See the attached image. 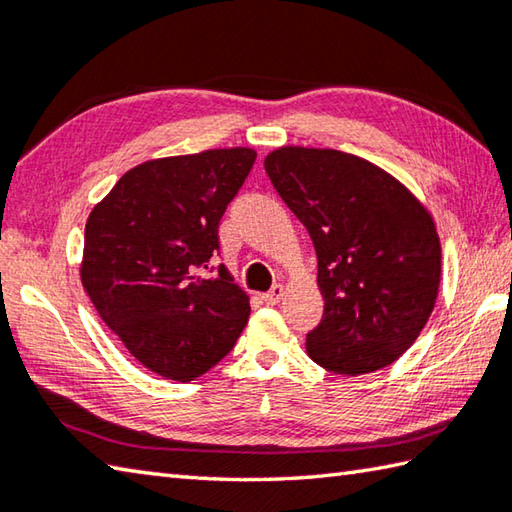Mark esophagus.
Masks as SVG:
<instances>
[{
  "label": "esophagus",
  "mask_w": 512,
  "mask_h": 512,
  "mask_svg": "<svg viewBox=\"0 0 512 512\" xmlns=\"http://www.w3.org/2000/svg\"><path fill=\"white\" fill-rule=\"evenodd\" d=\"M283 296H285V287L283 285H274L267 294H263V301L267 305H276V303H281Z\"/></svg>",
  "instance_id": "esophagus-1"
}]
</instances>
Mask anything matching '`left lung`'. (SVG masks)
<instances>
[{
    "mask_svg": "<svg viewBox=\"0 0 512 512\" xmlns=\"http://www.w3.org/2000/svg\"><path fill=\"white\" fill-rule=\"evenodd\" d=\"M265 171L310 231L321 325L305 350L334 374L388 368L435 310L441 243L428 207L374 162L336 149L278 147Z\"/></svg>",
    "mask_w": 512,
    "mask_h": 512,
    "instance_id": "1",
    "label": "left lung"
}]
</instances>
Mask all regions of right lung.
<instances>
[{"mask_svg":"<svg viewBox=\"0 0 512 512\" xmlns=\"http://www.w3.org/2000/svg\"><path fill=\"white\" fill-rule=\"evenodd\" d=\"M256 151L209 149L129 169L91 209L82 285L102 321L144 368L189 383L227 356L249 296L225 267L202 278L218 223Z\"/></svg>","mask_w":512,"mask_h":512,"instance_id":"right-lung-1","label":"right lung"}]
</instances>
